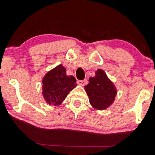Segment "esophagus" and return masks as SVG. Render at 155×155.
<instances>
[{
	"mask_svg": "<svg viewBox=\"0 0 155 155\" xmlns=\"http://www.w3.org/2000/svg\"><path fill=\"white\" fill-rule=\"evenodd\" d=\"M87 83V81L86 79L78 81V85H81V86H85Z\"/></svg>",
	"mask_w": 155,
	"mask_h": 155,
	"instance_id": "34e87169",
	"label": "esophagus"
}]
</instances>
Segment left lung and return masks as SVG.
<instances>
[{
	"instance_id": "obj_1",
	"label": "left lung",
	"mask_w": 155,
	"mask_h": 155,
	"mask_svg": "<svg viewBox=\"0 0 155 155\" xmlns=\"http://www.w3.org/2000/svg\"><path fill=\"white\" fill-rule=\"evenodd\" d=\"M89 82L85 86V90L93 108L104 110L111 106L117 95V90L105 72L102 69H98L95 76L90 78Z\"/></svg>"
}]
</instances>
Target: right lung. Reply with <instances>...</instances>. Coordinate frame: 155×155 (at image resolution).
Listing matches in <instances>:
<instances>
[{
	"label": "right lung",
	"mask_w": 155,
	"mask_h": 155,
	"mask_svg": "<svg viewBox=\"0 0 155 155\" xmlns=\"http://www.w3.org/2000/svg\"><path fill=\"white\" fill-rule=\"evenodd\" d=\"M75 78L68 76L66 70L61 64L46 73L42 79V95L49 104L60 105L70 91L76 87Z\"/></svg>",
	"instance_id": "add662e5"
}]
</instances>
